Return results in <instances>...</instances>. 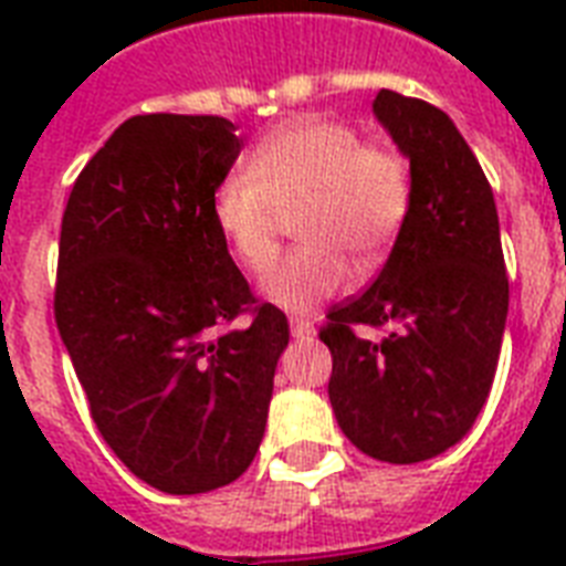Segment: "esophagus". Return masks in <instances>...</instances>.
Listing matches in <instances>:
<instances>
[{
	"instance_id": "obj_1",
	"label": "esophagus",
	"mask_w": 566,
	"mask_h": 566,
	"mask_svg": "<svg viewBox=\"0 0 566 566\" xmlns=\"http://www.w3.org/2000/svg\"><path fill=\"white\" fill-rule=\"evenodd\" d=\"M314 323L305 317H291V335L296 337V340H305V337H314Z\"/></svg>"
}]
</instances>
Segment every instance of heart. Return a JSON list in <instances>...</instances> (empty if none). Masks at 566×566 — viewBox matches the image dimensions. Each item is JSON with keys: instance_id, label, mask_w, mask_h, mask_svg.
<instances>
[{"instance_id": "1", "label": "heart", "mask_w": 566, "mask_h": 566, "mask_svg": "<svg viewBox=\"0 0 566 566\" xmlns=\"http://www.w3.org/2000/svg\"><path fill=\"white\" fill-rule=\"evenodd\" d=\"M300 210L303 247L272 265L283 217ZM213 222L249 273H266L264 296L293 314L335 296L353 258L373 270L390 255L411 211V172L396 149L364 144L340 119L296 117L273 128L213 190Z\"/></svg>"}]
</instances>
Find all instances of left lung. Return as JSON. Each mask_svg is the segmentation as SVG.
<instances>
[{
  "label": "left lung",
  "instance_id": "obj_1",
  "mask_svg": "<svg viewBox=\"0 0 566 566\" xmlns=\"http://www.w3.org/2000/svg\"><path fill=\"white\" fill-rule=\"evenodd\" d=\"M373 114L411 164V211L376 282L328 311V399L364 455L417 464L455 447L491 394L509 317L493 190L440 108L378 91ZM355 325L388 326L381 342Z\"/></svg>",
  "mask_w": 566,
  "mask_h": 566
}]
</instances>
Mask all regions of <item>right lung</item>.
<instances>
[{"label": "right lung", "instance_id": "obj_1", "mask_svg": "<svg viewBox=\"0 0 566 566\" xmlns=\"http://www.w3.org/2000/svg\"><path fill=\"white\" fill-rule=\"evenodd\" d=\"M240 146L226 117L126 119L61 220L55 323L93 422L137 479L179 496L247 473L291 340L213 222ZM243 310L247 329L219 332Z\"/></svg>", "mask_w": 566, "mask_h": 566}]
</instances>
